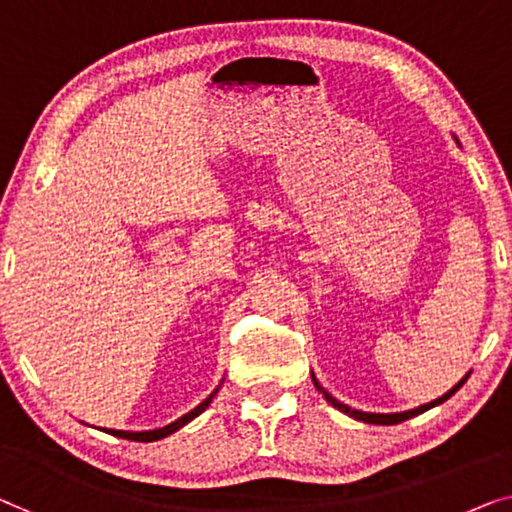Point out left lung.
Here are the masks:
<instances>
[{
	"label": "left lung",
	"mask_w": 512,
	"mask_h": 512,
	"mask_svg": "<svg viewBox=\"0 0 512 512\" xmlns=\"http://www.w3.org/2000/svg\"><path fill=\"white\" fill-rule=\"evenodd\" d=\"M469 379V375L464 377L460 384H455L451 391H448L446 395H441V398H437V400H432V402H427V404H423V407H418V409H411V411H402V414H368V411H358V409H352V407H347V404H342V402H338L333 398V395H329L324 391L322 386L317 384V379L312 377V381H315V386L319 388V391L324 393V398L329 400L335 409H340L342 414H347V416H352V418H356V421H363V423H375V425H398V423H402V421H407V418H414V416H418V414H423V411H427V409H432V407H437V404H441L444 400H448L451 398V395L457 391V388H460L464 381Z\"/></svg>",
	"instance_id": "8db88e82"
}]
</instances>
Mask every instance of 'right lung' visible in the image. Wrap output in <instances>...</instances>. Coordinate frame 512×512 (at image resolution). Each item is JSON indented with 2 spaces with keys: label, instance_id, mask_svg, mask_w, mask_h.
I'll return each mask as SVG.
<instances>
[{
  "label": "right lung",
  "instance_id": "add662e5",
  "mask_svg": "<svg viewBox=\"0 0 512 512\" xmlns=\"http://www.w3.org/2000/svg\"><path fill=\"white\" fill-rule=\"evenodd\" d=\"M216 393H218V388H216V391H213V393L209 395L207 400L197 404V407H195L193 411H188V414H183V416L179 418V421H174V423L165 425V427H158V430H149V432H124V430H105V432H110V434H114V437H121V439H131V441H158V439L167 437V434L177 432L179 427H183V425H186V423L193 421L195 416H200L202 411L209 407L211 400H213V395H216Z\"/></svg>",
  "mask_w": 512,
  "mask_h": 512
}]
</instances>
